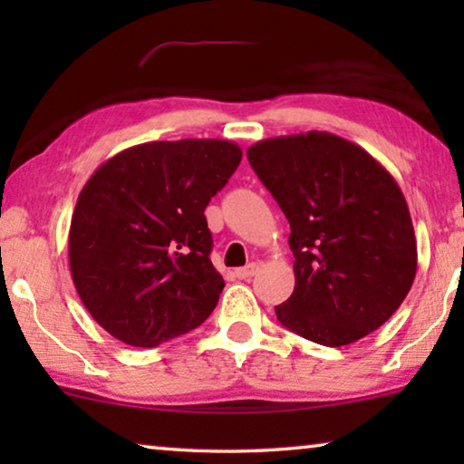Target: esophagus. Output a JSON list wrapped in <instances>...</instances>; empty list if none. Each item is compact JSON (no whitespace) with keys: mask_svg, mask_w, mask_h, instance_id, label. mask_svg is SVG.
<instances>
[{"mask_svg":"<svg viewBox=\"0 0 464 464\" xmlns=\"http://www.w3.org/2000/svg\"><path fill=\"white\" fill-rule=\"evenodd\" d=\"M256 272H257V264H249V266H246V268L235 270V276L241 278V280H246V278L256 276Z\"/></svg>","mask_w":464,"mask_h":464,"instance_id":"esophagus-1","label":"esophagus"}]
</instances>
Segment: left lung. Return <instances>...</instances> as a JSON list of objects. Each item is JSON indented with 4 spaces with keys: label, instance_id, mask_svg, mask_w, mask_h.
<instances>
[{
    "label": "left lung",
    "instance_id": "left-lung-1",
    "mask_svg": "<svg viewBox=\"0 0 464 464\" xmlns=\"http://www.w3.org/2000/svg\"><path fill=\"white\" fill-rule=\"evenodd\" d=\"M247 160L290 223L295 290L276 307L280 324L329 348L379 329L418 270L395 178L362 147L325 130L257 140Z\"/></svg>",
    "mask_w": 464,
    "mask_h": 464
}]
</instances>
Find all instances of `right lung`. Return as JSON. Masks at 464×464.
<instances>
[{"instance_id":"obj_1","label":"right lung","mask_w":464,"mask_h":464,"mask_svg":"<svg viewBox=\"0 0 464 464\" xmlns=\"http://www.w3.org/2000/svg\"><path fill=\"white\" fill-rule=\"evenodd\" d=\"M239 161L231 140H153L110 157L85 182L69 227V268L110 335L155 348L213 313L225 282L208 257L204 208Z\"/></svg>"}]
</instances>
